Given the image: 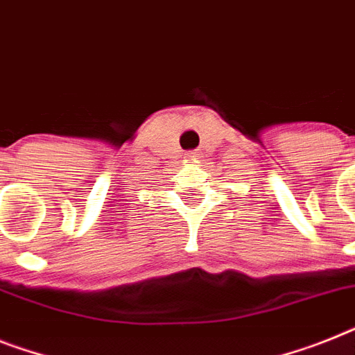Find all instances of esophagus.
<instances>
[{"mask_svg":"<svg viewBox=\"0 0 355 355\" xmlns=\"http://www.w3.org/2000/svg\"><path fill=\"white\" fill-rule=\"evenodd\" d=\"M184 157H187V161H194V159H198L199 154H198V152H194V150H190V152H187V154H184Z\"/></svg>","mask_w":355,"mask_h":355,"instance_id":"obj_1","label":"esophagus"}]
</instances>
